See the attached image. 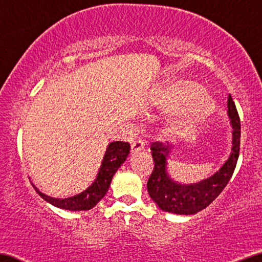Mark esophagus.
<instances>
[{
  "label": "esophagus",
  "mask_w": 262,
  "mask_h": 262,
  "mask_svg": "<svg viewBox=\"0 0 262 262\" xmlns=\"http://www.w3.org/2000/svg\"><path fill=\"white\" fill-rule=\"evenodd\" d=\"M143 147H144V141H143V140H140V139L135 140V141L133 142L132 146H130L132 153H138V151L143 149Z\"/></svg>",
  "instance_id": "1"
}]
</instances>
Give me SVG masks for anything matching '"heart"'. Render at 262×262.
I'll use <instances>...</instances> for the list:
<instances>
[{"label":"heart","instance_id":"obj_1","mask_svg":"<svg viewBox=\"0 0 262 262\" xmlns=\"http://www.w3.org/2000/svg\"><path fill=\"white\" fill-rule=\"evenodd\" d=\"M160 104L165 109H177L183 106L179 114L169 122L168 132L171 134H185L193 130L210 114L214 108V100L201 91L200 84L188 80H178L163 91Z\"/></svg>","mask_w":262,"mask_h":262}]
</instances>
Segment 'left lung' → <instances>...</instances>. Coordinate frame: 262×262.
<instances>
[{
  "mask_svg": "<svg viewBox=\"0 0 262 262\" xmlns=\"http://www.w3.org/2000/svg\"><path fill=\"white\" fill-rule=\"evenodd\" d=\"M228 115L233 126L232 154L220 170L196 185L185 186L171 181L166 171V156L169 153L168 148L160 141L150 144L154 168L148 179L147 188L149 196L162 210L192 215L212 204L227 186L239 159L241 140L240 118L231 94L228 96Z\"/></svg>",
  "mask_w": 262,
  "mask_h": 262,
  "instance_id": "8db88e82",
  "label": "left lung"
}]
</instances>
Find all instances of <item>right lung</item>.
Masks as SVG:
<instances>
[{"label":"right lung","mask_w":262,"mask_h":262,"mask_svg":"<svg viewBox=\"0 0 262 262\" xmlns=\"http://www.w3.org/2000/svg\"><path fill=\"white\" fill-rule=\"evenodd\" d=\"M130 146L128 142L115 141L108 144L106 153H104L102 165L100 167L99 173L93 185L82 192L79 195H75L73 198L68 199H54L47 195L42 194L37 188L35 190L40 194L42 199H45L47 202L52 204L53 206L58 208L67 209V210H88L97 205L101 199L106 195L107 190L111 186V181L113 175L118 170L119 167L124 162L129 154Z\"/></svg>","instance_id":"right-lung-1"}]
</instances>
